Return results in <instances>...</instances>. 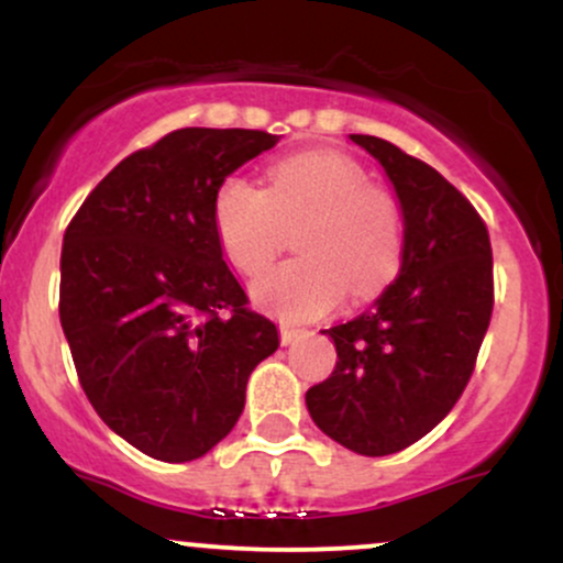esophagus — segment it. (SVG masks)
<instances>
[{
  "label": "esophagus",
  "mask_w": 563,
  "mask_h": 563,
  "mask_svg": "<svg viewBox=\"0 0 563 563\" xmlns=\"http://www.w3.org/2000/svg\"><path fill=\"white\" fill-rule=\"evenodd\" d=\"M303 333H307V331H303V328H294V325H286V322H283V325H280V341H283V344H294V341L296 339H301V335Z\"/></svg>",
  "instance_id": "obj_1"
}]
</instances>
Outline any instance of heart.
I'll return each mask as SVG.
<instances>
[{
  "label": "heart",
  "mask_w": 563,
  "mask_h": 563,
  "mask_svg": "<svg viewBox=\"0 0 563 563\" xmlns=\"http://www.w3.org/2000/svg\"><path fill=\"white\" fill-rule=\"evenodd\" d=\"M299 260L277 264L254 283L264 309L283 320H314L349 294L376 296L397 275L402 222L394 198L357 161L309 151L269 166L267 187L230 177L214 196V230L232 267L256 275L280 245L283 228L303 222Z\"/></svg>",
  "instance_id": "heart-1"
}]
</instances>
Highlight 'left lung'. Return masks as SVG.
<instances>
[{"label":"left lung","instance_id":"8db88e82","mask_svg":"<svg viewBox=\"0 0 563 563\" xmlns=\"http://www.w3.org/2000/svg\"><path fill=\"white\" fill-rule=\"evenodd\" d=\"M349 140L397 192L402 264L365 312L322 331L339 360L307 391V410L333 442L380 457L429 434L466 389L493 318V249L474 206L437 169L380 137Z\"/></svg>","mask_w":563,"mask_h":563}]
</instances>
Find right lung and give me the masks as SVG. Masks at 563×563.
Returning a JSON list of instances; mask_svg holds the SVG:
<instances>
[{"instance_id":"right-lung-1","label":"right lung","mask_w":563,"mask_h":563,"mask_svg":"<svg viewBox=\"0 0 563 563\" xmlns=\"http://www.w3.org/2000/svg\"><path fill=\"white\" fill-rule=\"evenodd\" d=\"M256 129L187 126L132 153L70 219L60 325L97 416L164 463L230 434L254 367L280 346L245 307L214 230L219 185L277 145Z\"/></svg>"}]
</instances>
